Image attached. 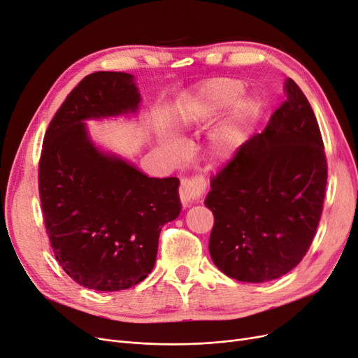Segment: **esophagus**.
<instances>
[{"label":"esophagus","mask_w":358,"mask_h":358,"mask_svg":"<svg viewBox=\"0 0 358 358\" xmlns=\"http://www.w3.org/2000/svg\"><path fill=\"white\" fill-rule=\"evenodd\" d=\"M207 188V182L203 176H194V178H185L180 182L179 196L180 201L185 207H188L198 201L203 196Z\"/></svg>","instance_id":"1"}]
</instances>
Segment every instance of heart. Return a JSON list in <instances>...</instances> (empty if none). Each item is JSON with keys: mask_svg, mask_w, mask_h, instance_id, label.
Here are the masks:
<instances>
[{"mask_svg": "<svg viewBox=\"0 0 358 358\" xmlns=\"http://www.w3.org/2000/svg\"><path fill=\"white\" fill-rule=\"evenodd\" d=\"M244 91V85L234 79L219 78L213 79L207 87L206 111L210 116L226 110ZM255 103L251 98H242L234 106L229 116L222 138L213 145V154L216 159H226L234 152L232 142L244 129V126L251 119Z\"/></svg>", "mask_w": 358, "mask_h": 358, "instance_id": "obj_1", "label": "heart"}]
</instances>
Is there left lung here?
<instances>
[{
	"label": "left lung",
	"instance_id": "1",
	"mask_svg": "<svg viewBox=\"0 0 358 358\" xmlns=\"http://www.w3.org/2000/svg\"><path fill=\"white\" fill-rule=\"evenodd\" d=\"M262 134L211 179L208 250L229 278L262 283L287 275L307 254L320 222L327 163L319 124L298 85Z\"/></svg>",
	"mask_w": 358,
	"mask_h": 358
}]
</instances>
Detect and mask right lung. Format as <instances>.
<instances>
[{"label": "right lung", "mask_w": 358, "mask_h": 358, "mask_svg": "<svg viewBox=\"0 0 358 358\" xmlns=\"http://www.w3.org/2000/svg\"><path fill=\"white\" fill-rule=\"evenodd\" d=\"M139 103L132 75L95 71L67 95L42 144L38 183L51 248L88 289L122 291L144 280L162 227L182 208L178 178H148L96 148L83 123L136 113Z\"/></svg>", "instance_id": "right-lung-1"}]
</instances>
